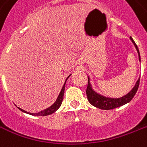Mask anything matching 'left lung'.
<instances>
[{
  "instance_id": "left-lung-1",
  "label": "left lung",
  "mask_w": 147,
  "mask_h": 147,
  "mask_svg": "<svg viewBox=\"0 0 147 147\" xmlns=\"http://www.w3.org/2000/svg\"><path fill=\"white\" fill-rule=\"evenodd\" d=\"M129 38L136 48L137 53H138L139 61H140V55L138 47L135 43V41H133L132 37H130ZM90 80H91V78L88 76V86H87V89H86V95H87V98H88L89 103L96 108L100 109H106V110L117 108V107H119V106H122L129 102L132 100V98L134 97L135 94L136 93L137 89L139 88V84H140V78H139L135 86H133V88L128 93L124 95L123 96L119 97V98H113V97L103 96L102 94L98 93V92H96L93 88V86L92 85Z\"/></svg>"
}]
</instances>
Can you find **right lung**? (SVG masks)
I'll use <instances>...</instances> for the list:
<instances>
[{
	"instance_id": "1",
	"label": "right lung",
	"mask_w": 147,
	"mask_h": 147,
	"mask_svg": "<svg viewBox=\"0 0 147 147\" xmlns=\"http://www.w3.org/2000/svg\"><path fill=\"white\" fill-rule=\"evenodd\" d=\"M71 76V75H69L67 78H66L65 82V83H64L63 86H62V88H61V90L60 92V93H59V96H58V98L56 99V101L54 102L51 106H49V108L45 109H44V110H41L38 113H29V112H27V111L24 110V109H22L18 108L20 109L21 111H22L23 113L27 114H29V115H31V116H49V115H51V114L54 113L55 112L58 110L59 109V107L61 106V102H62V100H63V96H64V93H65V83L66 81H67V79L69 78Z\"/></svg>"
}]
</instances>
